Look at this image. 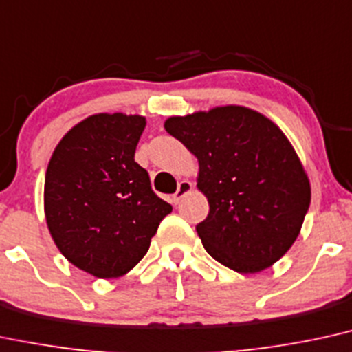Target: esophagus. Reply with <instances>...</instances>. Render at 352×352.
<instances>
[{
    "mask_svg": "<svg viewBox=\"0 0 352 352\" xmlns=\"http://www.w3.org/2000/svg\"><path fill=\"white\" fill-rule=\"evenodd\" d=\"M193 190V185H192V182H188V180H182L180 184H179V188H177V192L173 193V197H172V201L175 203H180V200L182 198L185 197V195L187 193H190Z\"/></svg>",
    "mask_w": 352,
    "mask_h": 352,
    "instance_id": "esophagus-1",
    "label": "esophagus"
}]
</instances>
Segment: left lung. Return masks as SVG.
Returning a JSON list of instances; mask_svg holds the SVG:
<instances>
[{"mask_svg": "<svg viewBox=\"0 0 352 352\" xmlns=\"http://www.w3.org/2000/svg\"><path fill=\"white\" fill-rule=\"evenodd\" d=\"M200 164L210 213L197 224L203 248L239 274L270 267L297 239L311 200L297 152L272 121L243 107L165 121Z\"/></svg>", "mask_w": 352, "mask_h": 352, "instance_id": "obj_1", "label": "left lung"}]
</instances>
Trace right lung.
<instances>
[{
	"instance_id": "right-lung-1",
	"label": "right lung",
	"mask_w": 352,
	"mask_h": 352,
	"mask_svg": "<svg viewBox=\"0 0 352 352\" xmlns=\"http://www.w3.org/2000/svg\"><path fill=\"white\" fill-rule=\"evenodd\" d=\"M146 118L95 114L62 138L44 185L45 219L72 264L98 278L128 274L172 206L134 160Z\"/></svg>"
}]
</instances>
